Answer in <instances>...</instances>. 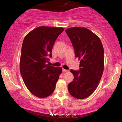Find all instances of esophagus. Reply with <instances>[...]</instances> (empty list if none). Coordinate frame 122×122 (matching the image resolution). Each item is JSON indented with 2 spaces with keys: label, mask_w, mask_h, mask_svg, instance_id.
<instances>
[{
  "label": "esophagus",
  "mask_w": 122,
  "mask_h": 122,
  "mask_svg": "<svg viewBox=\"0 0 122 122\" xmlns=\"http://www.w3.org/2000/svg\"><path fill=\"white\" fill-rule=\"evenodd\" d=\"M63 71H64V72H67L68 70H66V69H63Z\"/></svg>",
  "instance_id": "1"
}]
</instances>
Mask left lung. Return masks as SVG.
<instances>
[{"mask_svg": "<svg viewBox=\"0 0 122 122\" xmlns=\"http://www.w3.org/2000/svg\"><path fill=\"white\" fill-rule=\"evenodd\" d=\"M80 61L79 71L71 72L74 79L68 86L71 96L79 99L91 96L99 85L104 71V49L101 39L89 29L73 27L66 30Z\"/></svg>", "mask_w": 122, "mask_h": 122, "instance_id": "1", "label": "left lung"}]
</instances>
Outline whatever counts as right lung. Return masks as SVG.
Masks as SVG:
<instances>
[{
	"label": "right lung",
	"instance_id": "right-lung-1",
	"mask_svg": "<svg viewBox=\"0 0 122 122\" xmlns=\"http://www.w3.org/2000/svg\"><path fill=\"white\" fill-rule=\"evenodd\" d=\"M63 31V28L41 26L30 31L23 40L20 74L30 92L38 98L52 94L62 72L61 67H54L46 63L48 57L52 56L53 45Z\"/></svg>",
	"mask_w": 122,
	"mask_h": 122
}]
</instances>
